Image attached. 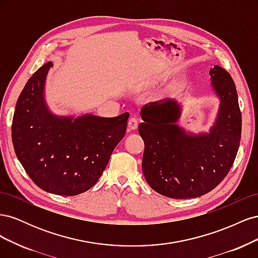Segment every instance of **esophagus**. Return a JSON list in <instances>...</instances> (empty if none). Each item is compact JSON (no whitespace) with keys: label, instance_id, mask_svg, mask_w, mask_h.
<instances>
[{"label":"esophagus","instance_id":"obj_1","mask_svg":"<svg viewBox=\"0 0 258 258\" xmlns=\"http://www.w3.org/2000/svg\"><path fill=\"white\" fill-rule=\"evenodd\" d=\"M138 119L136 118V117H131V118L129 119L128 121V128L129 130H136L138 128Z\"/></svg>","mask_w":258,"mask_h":258}]
</instances>
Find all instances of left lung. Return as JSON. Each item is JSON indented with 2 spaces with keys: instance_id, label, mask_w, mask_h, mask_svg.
Masks as SVG:
<instances>
[{
  "instance_id": "left-lung-1",
  "label": "left lung",
  "mask_w": 258,
  "mask_h": 258,
  "mask_svg": "<svg viewBox=\"0 0 258 258\" xmlns=\"http://www.w3.org/2000/svg\"><path fill=\"white\" fill-rule=\"evenodd\" d=\"M210 76L221 107L209 135L188 136L174 124L179 107L173 100L150 102L141 110L143 174L162 196L187 199L206 195L227 176L236 159L242 127L236 85L218 66Z\"/></svg>"
}]
</instances>
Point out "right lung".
I'll return each instance as SVG.
<instances>
[{
	"instance_id": "add662e5",
	"label": "right lung",
	"mask_w": 258,
	"mask_h": 258,
	"mask_svg": "<svg viewBox=\"0 0 258 258\" xmlns=\"http://www.w3.org/2000/svg\"><path fill=\"white\" fill-rule=\"evenodd\" d=\"M51 62L30 77L13 117L15 153L41 189L75 196L95 185L114 148L126 135L129 113L116 117L52 115L44 102V83Z\"/></svg>"
}]
</instances>
